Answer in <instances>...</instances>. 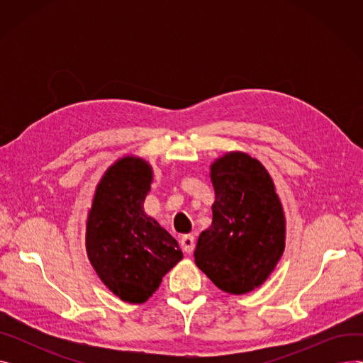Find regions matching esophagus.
I'll return each instance as SVG.
<instances>
[{"label": "esophagus", "instance_id": "1", "mask_svg": "<svg viewBox=\"0 0 363 363\" xmlns=\"http://www.w3.org/2000/svg\"><path fill=\"white\" fill-rule=\"evenodd\" d=\"M181 247L182 250L186 253V255H191L194 252V247H196V241H194V237L193 235H184L181 238Z\"/></svg>", "mask_w": 363, "mask_h": 363}]
</instances>
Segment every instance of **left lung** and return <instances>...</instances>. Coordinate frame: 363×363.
<instances>
[{"mask_svg":"<svg viewBox=\"0 0 363 363\" xmlns=\"http://www.w3.org/2000/svg\"><path fill=\"white\" fill-rule=\"evenodd\" d=\"M212 225L201 231L194 260L218 289L247 294L269 278L285 249L287 220L269 172L242 151L211 164Z\"/></svg>","mask_w":363,"mask_h":363,"instance_id":"left-lung-1","label":"left lung"}]
</instances>
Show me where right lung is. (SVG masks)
I'll list each match as a JSON object with an SVG mask.
<instances>
[{"instance_id":"obj_1","label":"right lung","mask_w":363,"mask_h":363,"mask_svg":"<svg viewBox=\"0 0 363 363\" xmlns=\"http://www.w3.org/2000/svg\"><path fill=\"white\" fill-rule=\"evenodd\" d=\"M152 167L126 155L107 167L95 186L86 218V256L106 287L123 301L141 304L182 260L178 241L144 212Z\"/></svg>"}]
</instances>
